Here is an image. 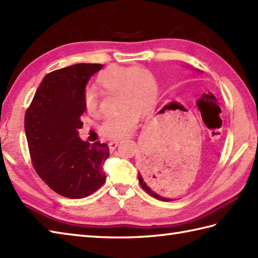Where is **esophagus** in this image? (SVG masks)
I'll use <instances>...</instances> for the list:
<instances>
[{"label": "esophagus", "mask_w": 258, "mask_h": 258, "mask_svg": "<svg viewBox=\"0 0 258 258\" xmlns=\"http://www.w3.org/2000/svg\"><path fill=\"white\" fill-rule=\"evenodd\" d=\"M117 145H118V141H112V142H109L108 143V146H109V150L110 151H114L116 148H117Z\"/></svg>", "instance_id": "34e87169"}]
</instances>
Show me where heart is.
Listing matches in <instances>:
<instances>
[{"mask_svg":"<svg viewBox=\"0 0 258 258\" xmlns=\"http://www.w3.org/2000/svg\"><path fill=\"white\" fill-rule=\"evenodd\" d=\"M97 83L104 92L118 93V107L115 115L108 116L100 126V133L108 139H123L130 135L144 113H149L158 100V82L154 75L144 67L108 66L98 76ZM85 107L90 114L98 109V96L92 88L86 89Z\"/></svg>","mask_w":258,"mask_h":258,"instance_id":"1","label":"heart"}]
</instances>
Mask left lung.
<instances>
[{
  "label": "left lung",
  "instance_id": "1",
  "mask_svg": "<svg viewBox=\"0 0 258 258\" xmlns=\"http://www.w3.org/2000/svg\"><path fill=\"white\" fill-rule=\"evenodd\" d=\"M195 72H200L198 69H194ZM162 152H152L146 154L141 160V168L142 173L139 172V182L146 192L153 196L154 198L162 201H171L172 199L166 198L163 194H161V188L166 176H169V168H166V163L163 161Z\"/></svg>",
  "mask_w": 258,
  "mask_h": 258
}]
</instances>
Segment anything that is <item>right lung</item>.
<instances>
[{
  "instance_id": "1",
  "label": "right lung",
  "mask_w": 258,
  "mask_h": 258,
  "mask_svg": "<svg viewBox=\"0 0 258 258\" xmlns=\"http://www.w3.org/2000/svg\"><path fill=\"white\" fill-rule=\"evenodd\" d=\"M104 67L76 63L44 76L25 113L24 130L35 171L54 192L80 199L105 180L108 146L79 138L88 80Z\"/></svg>"
}]
</instances>
